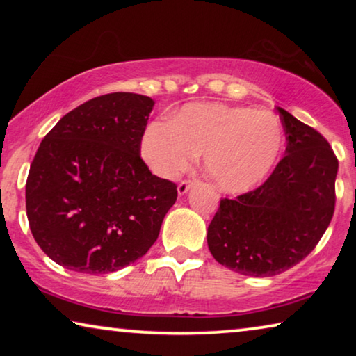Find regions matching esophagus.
<instances>
[{
    "label": "esophagus",
    "instance_id": "34e87169",
    "mask_svg": "<svg viewBox=\"0 0 356 356\" xmlns=\"http://www.w3.org/2000/svg\"><path fill=\"white\" fill-rule=\"evenodd\" d=\"M193 186V181H189V179H184V181H181L178 184V194L179 196H183V194H186L189 189H191Z\"/></svg>",
    "mask_w": 356,
    "mask_h": 356
}]
</instances>
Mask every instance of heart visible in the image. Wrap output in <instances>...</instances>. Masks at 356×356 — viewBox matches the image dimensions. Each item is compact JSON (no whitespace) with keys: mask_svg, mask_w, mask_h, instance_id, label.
<instances>
[{"mask_svg":"<svg viewBox=\"0 0 356 356\" xmlns=\"http://www.w3.org/2000/svg\"><path fill=\"white\" fill-rule=\"evenodd\" d=\"M274 113L223 104H188L168 121H152L140 157L155 175L175 178L202 152L207 177L225 193H245L269 177L284 149Z\"/></svg>","mask_w":356,"mask_h":356,"instance_id":"heart-1","label":"heart"}]
</instances>
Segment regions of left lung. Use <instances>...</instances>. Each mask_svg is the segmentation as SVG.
<instances>
[{
  "label": "left lung",
  "instance_id": "left-lung-1",
  "mask_svg": "<svg viewBox=\"0 0 356 356\" xmlns=\"http://www.w3.org/2000/svg\"><path fill=\"white\" fill-rule=\"evenodd\" d=\"M285 157L264 184L222 199L207 228L217 262L241 275L272 277L303 261L327 230L339 162L327 140L284 108Z\"/></svg>",
  "mask_w": 356,
  "mask_h": 356
}]
</instances>
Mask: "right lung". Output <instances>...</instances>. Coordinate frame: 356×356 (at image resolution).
<instances>
[{"instance_id": "right-lung-1", "label": "right lung", "mask_w": 356, "mask_h": 356, "mask_svg": "<svg viewBox=\"0 0 356 356\" xmlns=\"http://www.w3.org/2000/svg\"><path fill=\"white\" fill-rule=\"evenodd\" d=\"M154 105L131 92L95 97L43 138L26 209L37 245L56 264L108 274L143 257L159 238L178 193L139 155Z\"/></svg>"}]
</instances>
